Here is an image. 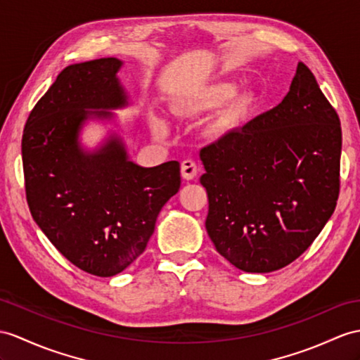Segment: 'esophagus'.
Here are the masks:
<instances>
[{
	"label": "esophagus",
	"mask_w": 360,
	"mask_h": 360,
	"mask_svg": "<svg viewBox=\"0 0 360 360\" xmlns=\"http://www.w3.org/2000/svg\"><path fill=\"white\" fill-rule=\"evenodd\" d=\"M197 172H198V168H197V163L194 160H191V159L183 160V163H181V177L183 179L185 180L195 179Z\"/></svg>",
	"instance_id": "esophagus-1"
}]
</instances>
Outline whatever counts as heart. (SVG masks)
I'll return each instance as SVG.
<instances>
[{"label": "heart", "mask_w": 360, "mask_h": 360, "mask_svg": "<svg viewBox=\"0 0 360 360\" xmlns=\"http://www.w3.org/2000/svg\"><path fill=\"white\" fill-rule=\"evenodd\" d=\"M233 93H235L233 84L221 82V84L210 85L206 90L198 93L197 96H194V98H191L183 103V112L198 114V112L218 108L221 107L226 101H229L233 96ZM153 127L157 134L162 136L166 133V127L160 120H154Z\"/></svg>", "instance_id": "heart-1"}]
</instances>
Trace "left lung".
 Listing matches in <instances>:
<instances>
[{"instance_id": "obj_1", "label": "left lung", "mask_w": 360, "mask_h": 360, "mask_svg": "<svg viewBox=\"0 0 360 360\" xmlns=\"http://www.w3.org/2000/svg\"><path fill=\"white\" fill-rule=\"evenodd\" d=\"M340 150L338 112L300 63L281 103L200 151L217 252L249 274L301 257L335 212Z\"/></svg>"}]
</instances>
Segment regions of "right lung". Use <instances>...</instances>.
Instances as JSON below:
<instances>
[{"label":"right lung","instance_id":"right-lung-1","mask_svg":"<svg viewBox=\"0 0 360 360\" xmlns=\"http://www.w3.org/2000/svg\"><path fill=\"white\" fill-rule=\"evenodd\" d=\"M122 64L101 58L64 68L32 110L21 145L33 220L72 264L105 278L142 255L157 215L180 189L179 162L139 166L117 134L94 151L79 143L85 120L111 119L103 110L128 105Z\"/></svg>","mask_w":360,"mask_h":360}]
</instances>
